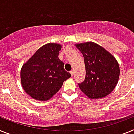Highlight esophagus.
Wrapping results in <instances>:
<instances>
[{
    "instance_id": "34e87169",
    "label": "esophagus",
    "mask_w": 134,
    "mask_h": 134,
    "mask_svg": "<svg viewBox=\"0 0 134 134\" xmlns=\"http://www.w3.org/2000/svg\"><path fill=\"white\" fill-rule=\"evenodd\" d=\"M70 74H71L72 76H73V75H75V71H74L73 70H71V71H70Z\"/></svg>"
}]
</instances>
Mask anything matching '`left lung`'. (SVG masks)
<instances>
[{"instance_id":"8db88e82","label":"left lung","mask_w":134,"mask_h":134,"mask_svg":"<svg viewBox=\"0 0 134 134\" xmlns=\"http://www.w3.org/2000/svg\"><path fill=\"white\" fill-rule=\"evenodd\" d=\"M83 54L86 67L85 80L79 83L81 90L90 99L103 98L111 93L119 81L120 68L110 53L96 43L77 44Z\"/></svg>"}]
</instances>
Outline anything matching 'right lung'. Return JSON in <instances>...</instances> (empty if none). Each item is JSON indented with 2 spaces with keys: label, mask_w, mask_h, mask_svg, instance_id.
<instances>
[{
  "label": "right lung",
  "mask_w": 134,
  "mask_h": 134,
  "mask_svg": "<svg viewBox=\"0 0 134 134\" xmlns=\"http://www.w3.org/2000/svg\"><path fill=\"white\" fill-rule=\"evenodd\" d=\"M61 48L60 44L55 43L44 45L21 68L23 88L33 99L48 100L59 91L64 81L71 77L58 57Z\"/></svg>",
  "instance_id": "obj_1"
}]
</instances>
